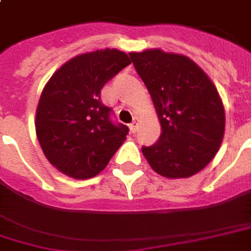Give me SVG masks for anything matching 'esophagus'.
<instances>
[{
	"instance_id": "esophagus-1",
	"label": "esophagus",
	"mask_w": 251,
	"mask_h": 251,
	"mask_svg": "<svg viewBox=\"0 0 251 251\" xmlns=\"http://www.w3.org/2000/svg\"><path fill=\"white\" fill-rule=\"evenodd\" d=\"M137 126H138V120H134L130 124V126H129V129H130V133H136V130H137Z\"/></svg>"
}]
</instances>
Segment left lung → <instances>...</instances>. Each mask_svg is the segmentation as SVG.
Instances as JSON below:
<instances>
[{"mask_svg": "<svg viewBox=\"0 0 251 251\" xmlns=\"http://www.w3.org/2000/svg\"><path fill=\"white\" fill-rule=\"evenodd\" d=\"M129 55L162 127L157 143L143 147L147 162L170 179L197 174L215 157L224 137L226 114L215 84L182 54L148 49Z\"/></svg>", "mask_w": 251, "mask_h": 251, "instance_id": "1", "label": "left lung"}]
</instances>
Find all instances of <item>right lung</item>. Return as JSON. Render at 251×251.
<instances>
[{
  "instance_id": "add662e5",
  "label": "right lung",
  "mask_w": 251,
  "mask_h": 251,
  "mask_svg": "<svg viewBox=\"0 0 251 251\" xmlns=\"http://www.w3.org/2000/svg\"><path fill=\"white\" fill-rule=\"evenodd\" d=\"M126 52L103 49L65 62L47 81L36 107L40 148L54 167L75 179L103 171L126 140L127 126L114 125L100 91L130 65Z\"/></svg>"
}]
</instances>
